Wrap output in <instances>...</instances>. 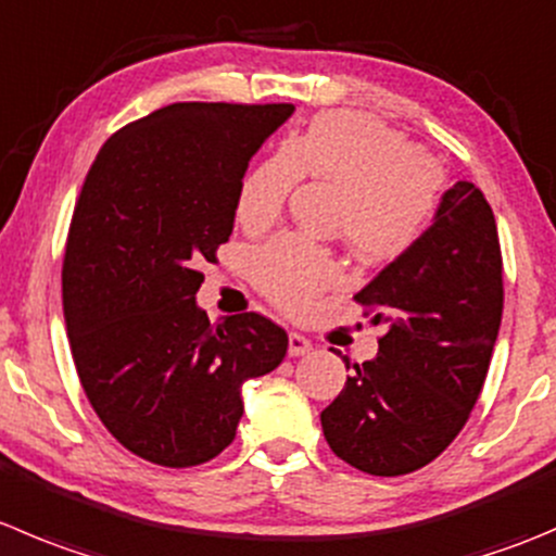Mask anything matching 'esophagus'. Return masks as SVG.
<instances>
[{"mask_svg":"<svg viewBox=\"0 0 556 556\" xmlns=\"http://www.w3.org/2000/svg\"><path fill=\"white\" fill-rule=\"evenodd\" d=\"M288 353L293 355V358H299V355L312 353V342L304 337V333L290 331V337H288Z\"/></svg>","mask_w":556,"mask_h":556,"instance_id":"obj_1","label":"esophagus"}]
</instances>
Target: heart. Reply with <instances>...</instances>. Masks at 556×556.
<instances>
[{
  "label": "heart",
  "mask_w": 556,
  "mask_h": 556,
  "mask_svg": "<svg viewBox=\"0 0 556 556\" xmlns=\"http://www.w3.org/2000/svg\"><path fill=\"white\" fill-rule=\"evenodd\" d=\"M299 179L339 187L333 230L364 263L407 255L432 223L438 165L402 132L361 113H326L304 132L288 135L277 154L250 170L236 214L247 228H268L282 214ZM337 277L331 252L301 236L282 233L252 255V279L277 306L309 309Z\"/></svg>",
  "instance_id": "obj_1"
}]
</instances>
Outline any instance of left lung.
<instances>
[{
  "label": "left lung",
  "mask_w": 556,
  "mask_h": 556,
  "mask_svg": "<svg viewBox=\"0 0 556 556\" xmlns=\"http://www.w3.org/2000/svg\"><path fill=\"white\" fill-rule=\"evenodd\" d=\"M355 301L388 323L320 413L339 459L369 476H407L438 459L470 418L503 320V255L483 192L456 181L421 241ZM350 369V361L344 358Z\"/></svg>",
  "instance_id": "1"
}]
</instances>
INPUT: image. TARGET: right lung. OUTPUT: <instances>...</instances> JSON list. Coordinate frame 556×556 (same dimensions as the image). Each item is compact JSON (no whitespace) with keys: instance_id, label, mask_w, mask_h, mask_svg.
I'll return each mask as SVG.
<instances>
[{"instance_id":"right-lung-1","label":"right lung","mask_w":556,"mask_h":556,"mask_svg":"<svg viewBox=\"0 0 556 556\" xmlns=\"http://www.w3.org/2000/svg\"><path fill=\"white\" fill-rule=\"evenodd\" d=\"M293 111L174 102L111 135L80 187L62 266L70 350L97 418L152 465L223 454L241 386L288 353L277 323H212L195 293L233 233L247 165Z\"/></svg>"}]
</instances>
